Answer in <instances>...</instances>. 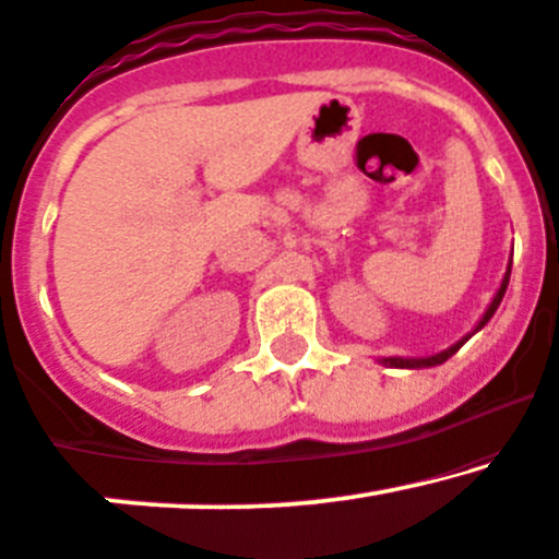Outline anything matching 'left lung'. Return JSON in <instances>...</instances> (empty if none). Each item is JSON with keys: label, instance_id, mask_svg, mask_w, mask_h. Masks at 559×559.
<instances>
[{"label": "left lung", "instance_id": "8db88e82", "mask_svg": "<svg viewBox=\"0 0 559 559\" xmlns=\"http://www.w3.org/2000/svg\"><path fill=\"white\" fill-rule=\"evenodd\" d=\"M510 272H512V259H510V263H507V272H504V277H501V285H499L497 296L491 298V304H488V309L483 311V317L478 319V324H475V328L469 330L467 335L462 337V341H456L454 346H449V348L438 350V354H432V356H417V359H404V356H385V359H380L382 367H396V369H425V367H438V364H443L447 359H451V356H454L456 350H460L462 346H465V343L469 341V337L475 335V332L486 328L488 319H491L493 313H497L499 304H501V298H504V293H507V285H510Z\"/></svg>", "mask_w": 559, "mask_h": 559}]
</instances>
